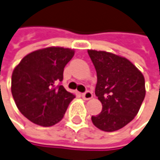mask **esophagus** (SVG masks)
Wrapping results in <instances>:
<instances>
[{
	"mask_svg": "<svg viewBox=\"0 0 160 160\" xmlns=\"http://www.w3.org/2000/svg\"><path fill=\"white\" fill-rule=\"evenodd\" d=\"M82 97H83L84 99H90V98H93V94H92L91 91H86V92H84L82 94Z\"/></svg>",
	"mask_w": 160,
	"mask_h": 160,
	"instance_id": "esophagus-1",
	"label": "esophagus"
}]
</instances>
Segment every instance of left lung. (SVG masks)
Returning <instances> with one entry per match:
<instances>
[{"instance_id":"obj_1","label":"left lung","mask_w":160,"mask_h":160,"mask_svg":"<svg viewBox=\"0 0 160 160\" xmlns=\"http://www.w3.org/2000/svg\"><path fill=\"white\" fill-rule=\"evenodd\" d=\"M88 55L97 71L95 94L102 104L100 114L92 116V122L102 131H117L138 113L145 98L144 77L123 57L96 50H88Z\"/></svg>"}]
</instances>
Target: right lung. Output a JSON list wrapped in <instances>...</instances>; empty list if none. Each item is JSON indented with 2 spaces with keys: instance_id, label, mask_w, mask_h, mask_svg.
Instances as JSON below:
<instances>
[{
  "instance_id": "add662e5",
  "label": "right lung",
  "mask_w": 160,
  "mask_h": 160,
  "mask_svg": "<svg viewBox=\"0 0 160 160\" xmlns=\"http://www.w3.org/2000/svg\"><path fill=\"white\" fill-rule=\"evenodd\" d=\"M74 50L47 47L34 51L15 67L11 92L20 112L33 123L48 127L63 118L75 95L61 85Z\"/></svg>"
}]
</instances>
